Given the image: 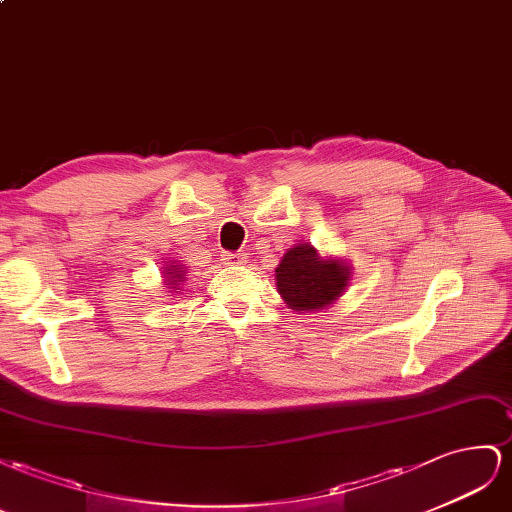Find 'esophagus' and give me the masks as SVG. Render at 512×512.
Returning <instances> with one entry per match:
<instances>
[{
    "label": "esophagus",
    "instance_id": "obj_1",
    "mask_svg": "<svg viewBox=\"0 0 512 512\" xmlns=\"http://www.w3.org/2000/svg\"><path fill=\"white\" fill-rule=\"evenodd\" d=\"M223 261L229 266H244L246 264V255L244 253H225Z\"/></svg>",
    "mask_w": 512,
    "mask_h": 512
}]
</instances>
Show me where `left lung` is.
Here are the masks:
<instances>
[{
	"label": "left lung",
	"instance_id": "8db88e82",
	"mask_svg": "<svg viewBox=\"0 0 512 512\" xmlns=\"http://www.w3.org/2000/svg\"><path fill=\"white\" fill-rule=\"evenodd\" d=\"M349 268L341 261H321L311 246H294L276 268V287L296 311H317L341 296Z\"/></svg>",
	"mask_w": 512,
	"mask_h": 512
}]
</instances>
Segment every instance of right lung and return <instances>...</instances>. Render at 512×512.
Returning a JSON list of instances; mask_svg holds the SVG:
<instances>
[{"label": "right lung", "mask_w": 512, "mask_h": 512, "mask_svg": "<svg viewBox=\"0 0 512 512\" xmlns=\"http://www.w3.org/2000/svg\"><path fill=\"white\" fill-rule=\"evenodd\" d=\"M167 276H169V285H173V283H178L182 276H184V270H180L178 266H169V270L165 272Z\"/></svg>", "instance_id": "right-lung-1"}]
</instances>
